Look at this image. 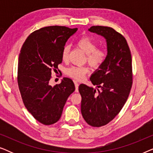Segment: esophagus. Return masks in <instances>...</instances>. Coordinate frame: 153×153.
<instances>
[{
    "instance_id": "34e87169",
    "label": "esophagus",
    "mask_w": 153,
    "mask_h": 153,
    "mask_svg": "<svg viewBox=\"0 0 153 153\" xmlns=\"http://www.w3.org/2000/svg\"><path fill=\"white\" fill-rule=\"evenodd\" d=\"M74 84H75V91L76 92H78L79 91V90H78V88H79V83H77V81H74Z\"/></svg>"
}]
</instances>
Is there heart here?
<instances>
[{
  "mask_svg": "<svg viewBox=\"0 0 153 153\" xmlns=\"http://www.w3.org/2000/svg\"><path fill=\"white\" fill-rule=\"evenodd\" d=\"M76 45L78 47L86 53L85 61H88L90 65L93 68H99L106 61L107 58V52L103 48L97 47V44L91 38L87 36H83L76 41ZM69 47L65 46L61 51V58L63 61L68 59ZM89 72V68L84 66H71L65 70V74L72 78L81 80L87 73Z\"/></svg>",
  "mask_w": 153,
  "mask_h": 153,
  "instance_id": "1",
  "label": "heart"
}]
</instances>
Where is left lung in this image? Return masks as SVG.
<instances>
[{
    "label": "left lung",
    "instance_id": "obj_1",
    "mask_svg": "<svg viewBox=\"0 0 153 153\" xmlns=\"http://www.w3.org/2000/svg\"><path fill=\"white\" fill-rule=\"evenodd\" d=\"M105 37L107 58L90 80L100 88L96 91L85 84L79 86L83 118L92 127L106 125L114 119L125 105L132 85V62L127 40L120 33L107 26L88 29Z\"/></svg>",
    "mask_w": 153,
    "mask_h": 153
}]
</instances>
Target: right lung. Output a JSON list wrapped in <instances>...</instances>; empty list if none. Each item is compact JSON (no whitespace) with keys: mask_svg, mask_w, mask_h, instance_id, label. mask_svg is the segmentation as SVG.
I'll return each instance as SVG.
<instances>
[{"mask_svg":"<svg viewBox=\"0 0 153 153\" xmlns=\"http://www.w3.org/2000/svg\"><path fill=\"white\" fill-rule=\"evenodd\" d=\"M77 28L52 26L33 32L21 49L17 83L27 110L42 124L50 125L59 120L74 83L64 77L59 84L50 85L51 72L62 62L61 51Z\"/></svg>","mask_w":153,"mask_h":153,"instance_id":"right-lung-1","label":"right lung"}]
</instances>
